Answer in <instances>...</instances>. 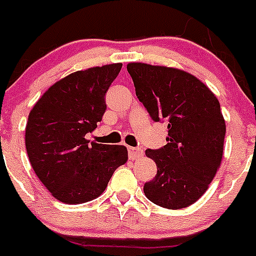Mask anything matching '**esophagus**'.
<instances>
[{
    "mask_svg": "<svg viewBox=\"0 0 256 256\" xmlns=\"http://www.w3.org/2000/svg\"><path fill=\"white\" fill-rule=\"evenodd\" d=\"M128 155H130V160H136L137 158L142 156V150L136 148H128Z\"/></svg>",
    "mask_w": 256,
    "mask_h": 256,
    "instance_id": "1",
    "label": "esophagus"
}]
</instances>
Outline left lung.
I'll return each mask as SVG.
<instances>
[{"label": "left lung", "mask_w": 256, "mask_h": 256, "mask_svg": "<svg viewBox=\"0 0 256 256\" xmlns=\"http://www.w3.org/2000/svg\"><path fill=\"white\" fill-rule=\"evenodd\" d=\"M126 70L152 120L168 123V144L146 150L158 173L144 183V195L166 209L190 206L204 195L223 158L226 123L218 98L183 70L144 62H130Z\"/></svg>", "instance_id": "left-lung-1"}]
</instances>
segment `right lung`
<instances>
[{"label": "right lung", "instance_id": "1", "mask_svg": "<svg viewBox=\"0 0 256 256\" xmlns=\"http://www.w3.org/2000/svg\"><path fill=\"white\" fill-rule=\"evenodd\" d=\"M120 69L118 62L69 74L51 86L29 112V162L61 202L76 205L98 198L115 169L128 160L126 146L86 138L102 119L105 94Z\"/></svg>", "mask_w": 256, "mask_h": 256}]
</instances>
